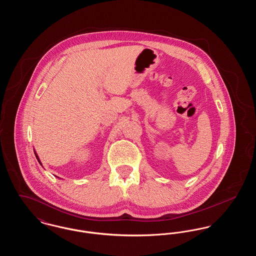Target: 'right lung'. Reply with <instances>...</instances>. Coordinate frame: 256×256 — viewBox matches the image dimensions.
Masks as SVG:
<instances>
[{
  "label": "right lung",
  "mask_w": 256,
  "mask_h": 256,
  "mask_svg": "<svg viewBox=\"0 0 256 256\" xmlns=\"http://www.w3.org/2000/svg\"><path fill=\"white\" fill-rule=\"evenodd\" d=\"M34 154H36V152H34ZM36 158H37V160H38V162H39V163H40V164H41V162H40V160H39V158H38V156H37L36 154Z\"/></svg>",
  "instance_id": "right-lung-1"
}]
</instances>
